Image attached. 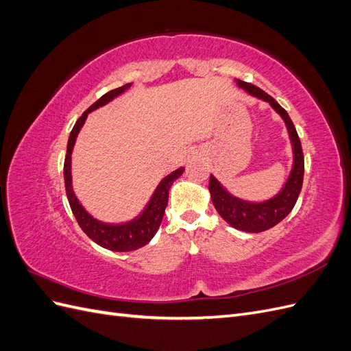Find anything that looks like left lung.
I'll return each mask as SVG.
<instances>
[{"instance_id": "obj_1", "label": "left lung", "mask_w": 351, "mask_h": 351, "mask_svg": "<svg viewBox=\"0 0 351 351\" xmlns=\"http://www.w3.org/2000/svg\"><path fill=\"white\" fill-rule=\"evenodd\" d=\"M236 82L239 88L244 89L254 98L268 102L271 107L281 115V119L287 125V130H289L293 146V168L284 187L281 189V192L268 200L259 202V204H253V202H247L232 196L231 193L227 192L224 186L210 174L209 193L212 204H214L218 214L224 218L231 227H234L240 231L261 232L277 226L278 222L289 215L291 209L294 208L303 186L304 158L299 134L295 132V127L290 119V115L287 114V111L281 105L272 97H269L267 92H263L258 86H254V84L239 79H236Z\"/></svg>"}]
</instances>
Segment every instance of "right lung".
Returning <instances> with one entry per match:
<instances>
[{
  "label": "right lung",
  "mask_w": 351,
  "mask_h": 351,
  "mask_svg": "<svg viewBox=\"0 0 351 351\" xmlns=\"http://www.w3.org/2000/svg\"><path fill=\"white\" fill-rule=\"evenodd\" d=\"M130 86L132 83H125L121 88H117L107 92L82 114V117L76 121V124H74L73 130L70 133L69 143H67V155L64 159L66 193H67L70 208L73 210V215L76 217L80 228L86 232V236L90 240L99 244V246H102L104 249H108L112 252L136 250L139 247H143L145 244H147L152 240V237L156 234L159 226H161V221L165 214L169 187H171V184L184 171V168L182 167L176 169V171H173L171 174L164 177L161 180V183H159L158 187L155 189L151 200L147 202V205L143 209L142 214L129 222H124V224H107V222L98 221L97 218H93L90 214H88L86 209L80 205V202L76 197V195H74L73 186H71V152H73L74 143H76V137L82 129V125L84 124V120L88 119L89 112H92L93 110H97L99 107H104L105 104H108L110 101L119 97V95H121Z\"/></svg>",
  "instance_id": "1"
}]
</instances>
